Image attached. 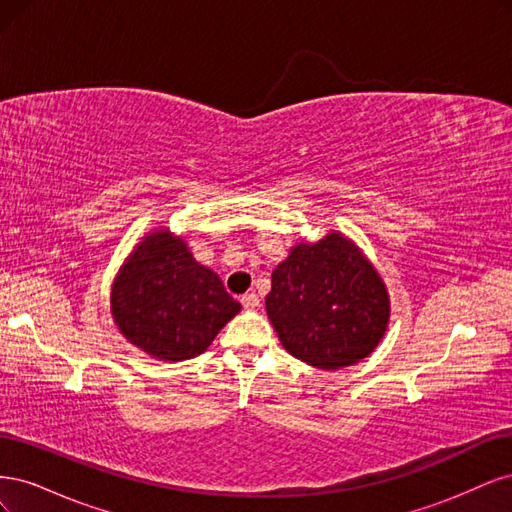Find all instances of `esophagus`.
<instances>
[{
    "label": "esophagus",
    "mask_w": 512,
    "mask_h": 512,
    "mask_svg": "<svg viewBox=\"0 0 512 512\" xmlns=\"http://www.w3.org/2000/svg\"><path fill=\"white\" fill-rule=\"evenodd\" d=\"M241 303H243L245 309H256L260 305V299H258L256 292H245L241 297Z\"/></svg>",
    "instance_id": "34e87169"
}]
</instances>
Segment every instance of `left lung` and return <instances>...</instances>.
<instances>
[{"label":"left lung","mask_w":512,"mask_h":512,"mask_svg":"<svg viewBox=\"0 0 512 512\" xmlns=\"http://www.w3.org/2000/svg\"><path fill=\"white\" fill-rule=\"evenodd\" d=\"M267 316L282 346L307 365L339 369L374 352L389 327V292L342 232L297 243L275 267Z\"/></svg>","instance_id":"1"}]
</instances>
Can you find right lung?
<instances>
[{
    "label": "right lung",
    "mask_w": 512,
    "mask_h": 512,
    "mask_svg": "<svg viewBox=\"0 0 512 512\" xmlns=\"http://www.w3.org/2000/svg\"><path fill=\"white\" fill-rule=\"evenodd\" d=\"M239 312L220 277L166 228L134 247L111 290V314L123 337L160 361L203 354Z\"/></svg>",
    "instance_id": "add662e5"
}]
</instances>
